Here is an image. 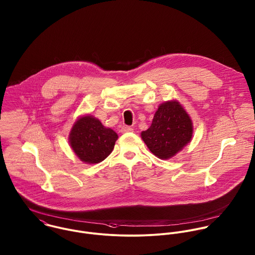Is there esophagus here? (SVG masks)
Returning a JSON list of instances; mask_svg holds the SVG:
<instances>
[{
    "label": "esophagus",
    "mask_w": 255,
    "mask_h": 255,
    "mask_svg": "<svg viewBox=\"0 0 255 255\" xmlns=\"http://www.w3.org/2000/svg\"><path fill=\"white\" fill-rule=\"evenodd\" d=\"M133 128L130 126H123L121 128V133H128V132H133Z\"/></svg>",
    "instance_id": "obj_1"
}]
</instances>
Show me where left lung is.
<instances>
[{
  "label": "left lung",
  "mask_w": 255,
  "mask_h": 255,
  "mask_svg": "<svg viewBox=\"0 0 255 255\" xmlns=\"http://www.w3.org/2000/svg\"><path fill=\"white\" fill-rule=\"evenodd\" d=\"M192 132V122L186 111L178 102H168L158 107L152 125L141 135L154 155L167 159L190 142Z\"/></svg>",
  "instance_id": "obj_1"
}]
</instances>
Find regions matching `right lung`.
<instances>
[{
	"label": "right lung",
	"mask_w": 255,
	"mask_h": 255,
	"mask_svg": "<svg viewBox=\"0 0 255 255\" xmlns=\"http://www.w3.org/2000/svg\"><path fill=\"white\" fill-rule=\"evenodd\" d=\"M117 134L93 116L79 119L70 134V144L82 161L99 163L112 152Z\"/></svg>",
	"instance_id": "right-lung-1"
}]
</instances>
